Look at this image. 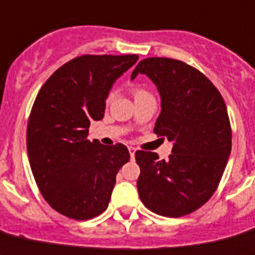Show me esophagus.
Wrapping results in <instances>:
<instances>
[{"instance_id":"34e87169","label":"esophagus","mask_w":255,"mask_h":255,"mask_svg":"<svg viewBox=\"0 0 255 255\" xmlns=\"http://www.w3.org/2000/svg\"><path fill=\"white\" fill-rule=\"evenodd\" d=\"M135 151L136 149L134 148V147H129V153H130V157H131V160L134 158V156H135Z\"/></svg>"}]
</instances>
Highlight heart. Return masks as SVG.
<instances>
[{"label":"heart","mask_w":255,"mask_h":255,"mask_svg":"<svg viewBox=\"0 0 255 255\" xmlns=\"http://www.w3.org/2000/svg\"><path fill=\"white\" fill-rule=\"evenodd\" d=\"M144 95H151L147 90H144V89H135L134 90V98H139V97H144ZM111 99H112V94L108 95V98H107V102H111Z\"/></svg>","instance_id":"b5f03b06"}]
</instances>
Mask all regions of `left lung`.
<instances>
[{
	"mask_svg": "<svg viewBox=\"0 0 255 255\" xmlns=\"http://www.w3.org/2000/svg\"><path fill=\"white\" fill-rule=\"evenodd\" d=\"M139 73L148 76L160 93L154 134L174 143L167 161L154 152H135L139 197L156 214L183 217L201 208L221 182L231 153L227 107L212 81L184 62L147 58L131 80Z\"/></svg>",
	"mask_w": 255,
	"mask_h": 255,
	"instance_id": "1",
	"label": "left lung"
}]
</instances>
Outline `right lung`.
<instances>
[{"instance_id":"obj_1","label":"right lung","mask_w":255,"mask_h":255,"mask_svg":"<svg viewBox=\"0 0 255 255\" xmlns=\"http://www.w3.org/2000/svg\"><path fill=\"white\" fill-rule=\"evenodd\" d=\"M138 55H82L50 76L37 94L27 128V151L38 190L54 210L76 221L102 214L116 175L130 160L125 145L88 139L103 119L117 78Z\"/></svg>"}]
</instances>
